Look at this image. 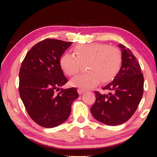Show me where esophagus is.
<instances>
[{
    "label": "esophagus",
    "instance_id": "34e87169",
    "mask_svg": "<svg viewBox=\"0 0 157 157\" xmlns=\"http://www.w3.org/2000/svg\"><path fill=\"white\" fill-rule=\"evenodd\" d=\"M78 94H79V95H82V94H83L85 92V91L84 89H78Z\"/></svg>",
    "mask_w": 157,
    "mask_h": 157
}]
</instances>
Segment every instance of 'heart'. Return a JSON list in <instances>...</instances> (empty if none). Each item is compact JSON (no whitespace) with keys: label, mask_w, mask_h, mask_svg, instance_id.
<instances>
[{"label":"heart","mask_w":157,"mask_h":157,"mask_svg":"<svg viewBox=\"0 0 157 157\" xmlns=\"http://www.w3.org/2000/svg\"><path fill=\"white\" fill-rule=\"evenodd\" d=\"M74 54L65 53L60 58V66L65 74L73 76L86 64L89 72L75 77L71 80V86L89 89L99 82L112 79L120 70L122 58L121 52L115 47L102 44H80L75 47Z\"/></svg>","instance_id":"heart-1"}]
</instances>
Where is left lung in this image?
<instances>
[{"label": "left lung", "mask_w": 157, "mask_h": 157, "mask_svg": "<svg viewBox=\"0 0 157 157\" xmlns=\"http://www.w3.org/2000/svg\"><path fill=\"white\" fill-rule=\"evenodd\" d=\"M122 65L113 81L103 88L107 94L95 91V102L91 108L93 116L100 123L116 126L125 123L136 111L143 94L144 78L139 63L123 44Z\"/></svg>", "instance_id": "1"}]
</instances>
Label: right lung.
<instances>
[{
    "label": "right lung",
    "instance_id": "obj_1",
    "mask_svg": "<svg viewBox=\"0 0 157 157\" xmlns=\"http://www.w3.org/2000/svg\"><path fill=\"white\" fill-rule=\"evenodd\" d=\"M72 42L47 39L29 50L19 71V94L29 116L46 128L65 122L73 101L79 97L76 88H61L68 82L60 58ZM59 90L58 94L55 91Z\"/></svg>",
    "mask_w": 157,
    "mask_h": 157
}]
</instances>
